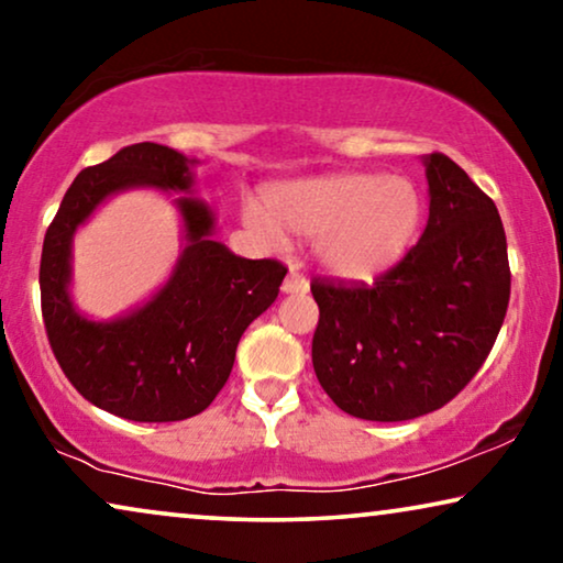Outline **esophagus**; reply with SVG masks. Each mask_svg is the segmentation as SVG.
Masks as SVG:
<instances>
[{"instance_id":"obj_1","label":"esophagus","mask_w":563,"mask_h":563,"mask_svg":"<svg viewBox=\"0 0 563 563\" xmlns=\"http://www.w3.org/2000/svg\"><path fill=\"white\" fill-rule=\"evenodd\" d=\"M307 289H310V284H307L305 276L297 274V268H289L287 279H284V284H282L284 295H305Z\"/></svg>"}]
</instances>
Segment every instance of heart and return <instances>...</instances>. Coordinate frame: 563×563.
<instances>
[{"label":"heart","mask_w":563,"mask_h":563,"mask_svg":"<svg viewBox=\"0 0 563 563\" xmlns=\"http://www.w3.org/2000/svg\"><path fill=\"white\" fill-rule=\"evenodd\" d=\"M264 203L243 207V222L261 241L284 233L314 241V258L343 282H372L410 249L420 222V195L402 176L333 174L274 184Z\"/></svg>","instance_id":"b5f03b06"}]
</instances>
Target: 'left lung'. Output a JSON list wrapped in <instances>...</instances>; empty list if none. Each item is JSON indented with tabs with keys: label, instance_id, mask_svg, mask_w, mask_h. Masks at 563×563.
Wrapping results in <instances>:
<instances>
[{
	"label": "left lung",
	"instance_id": "obj_1",
	"mask_svg": "<svg viewBox=\"0 0 563 563\" xmlns=\"http://www.w3.org/2000/svg\"><path fill=\"white\" fill-rule=\"evenodd\" d=\"M430 214L418 245L374 284L312 282V366L361 420L402 422L451 402L489 356L510 302L499 212L443 153L422 158Z\"/></svg>",
	"mask_w": 563,
	"mask_h": 563
}]
</instances>
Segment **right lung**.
Instances as JSON below:
<instances>
[{
  "mask_svg": "<svg viewBox=\"0 0 563 563\" xmlns=\"http://www.w3.org/2000/svg\"><path fill=\"white\" fill-rule=\"evenodd\" d=\"M197 164L168 145H128L76 176L45 233L41 302L51 349L76 391L118 418L174 422L210 407L245 328L274 305L287 276L279 261L235 256L214 241V212L195 197ZM128 188L180 195L185 249L148 303L91 321L70 297V243L99 203Z\"/></svg>",
  "mask_w": 563,
  "mask_h": 563,
  "instance_id": "right-lung-1",
  "label": "right lung"
}]
</instances>
